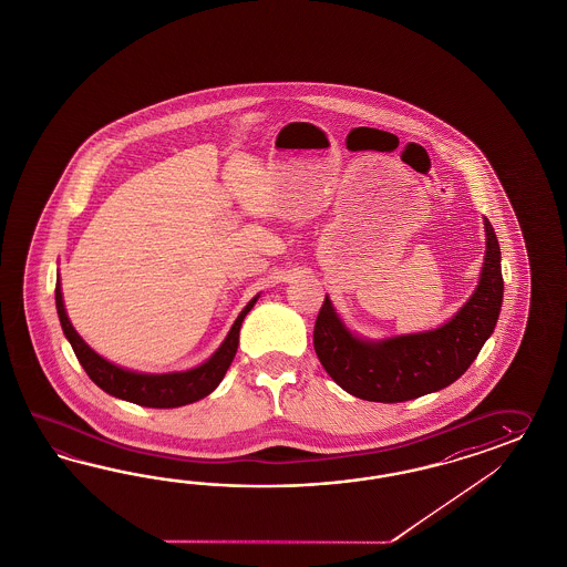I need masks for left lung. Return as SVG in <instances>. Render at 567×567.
I'll use <instances>...</instances> for the list:
<instances>
[{
	"label": "left lung",
	"instance_id": "obj_1",
	"mask_svg": "<svg viewBox=\"0 0 567 567\" xmlns=\"http://www.w3.org/2000/svg\"><path fill=\"white\" fill-rule=\"evenodd\" d=\"M485 260L471 299L440 328L369 340L351 332L326 295L313 347L328 375L352 396L404 402L437 392L471 368L493 334L504 301L502 251L485 218Z\"/></svg>",
	"mask_w": 567,
	"mask_h": 567
}]
</instances>
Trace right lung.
<instances>
[{
    "mask_svg": "<svg viewBox=\"0 0 567 567\" xmlns=\"http://www.w3.org/2000/svg\"><path fill=\"white\" fill-rule=\"evenodd\" d=\"M258 297L260 295H256L244 307V311L230 326L229 334L223 340V344L216 349L215 354L208 361H204L198 368L173 371V373H142V371L120 368V365L107 361L105 357H101L99 352L92 351L91 347L74 330V326L65 313L60 276H58V285H55V307H58L63 334L70 340L72 349L76 352L78 361L89 373V378L111 396L134 402L140 406H148V409L185 406V404H192L196 400L208 396L210 392H215L216 385L223 382L227 369L235 359V352L239 347L241 323H244L245 316L251 311V307L256 306Z\"/></svg>",
    "mask_w": 567,
    "mask_h": 567,
    "instance_id": "1",
    "label": "right lung"
}]
</instances>
